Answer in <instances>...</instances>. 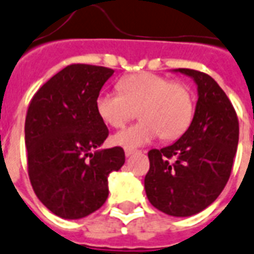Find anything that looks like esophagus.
Instances as JSON below:
<instances>
[{
  "mask_svg": "<svg viewBox=\"0 0 254 254\" xmlns=\"http://www.w3.org/2000/svg\"><path fill=\"white\" fill-rule=\"evenodd\" d=\"M125 154H126V156H127V158H129V156H132V155L136 154V151H135V149L126 148L125 149Z\"/></svg>",
  "mask_w": 254,
  "mask_h": 254,
  "instance_id": "34e87169",
  "label": "esophagus"
}]
</instances>
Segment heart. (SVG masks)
Here are the masks:
<instances>
[{"label": "heart", "instance_id": "1", "mask_svg": "<svg viewBox=\"0 0 254 254\" xmlns=\"http://www.w3.org/2000/svg\"><path fill=\"white\" fill-rule=\"evenodd\" d=\"M119 90L100 92L96 98V111L102 121L121 128L139 110L141 122L118 132L114 136L115 144L135 148L162 135L172 140L190 127L193 96L186 84L172 83L152 72H139L119 80Z\"/></svg>", "mask_w": 254, "mask_h": 254}]
</instances>
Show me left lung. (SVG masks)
I'll list each match as a JSON object with an SVG mask.
<instances>
[{
    "instance_id": "left-lung-1",
    "label": "left lung",
    "mask_w": 254,
    "mask_h": 254,
    "mask_svg": "<svg viewBox=\"0 0 254 254\" xmlns=\"http://www.w3.org/2000/svg\"><path fill=\"white\" fill-rule=\"evenodd\" d=\"M172 71L197 86L193 119L174 144L149 151L144 188L156 209L188 217L209 207L227 186L239 144V119L212 76L190 68Z\"/></svg>"
}]
</instances>
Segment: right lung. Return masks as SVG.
Instances as JSON below:
<instances>
[{
    "instance_id": "obj_1",
    "label": "right lung",
    "mask_w": 254,
    "mask_h": 254,
    "mask_svg": "<svg viewBox=\"0 0 254 254\" xmlns=\"http://www.w3.org/2000/svg\"><path fill=\"white\" fill-rule=\"evenodd\" d=\"M113 68L70 64L35 92L25 122L29 178L54 215L78 220L109 197V176L125 164L122 147L99 148L109 128L96 98Z\"/></svg>"
}]
</instances>
